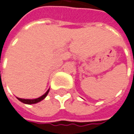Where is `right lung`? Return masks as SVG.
I'll return each mask as SVG.
<instances>
[{
  "instance_id": "add662e5",
  "label": "right lung",
  "mask_w": 134,
  "mask_h": 134,
  "mask_svg": "<svg viewBox=\"0 0 134 134\" xmlns=\"http://www.w3.org/2000/svg\"><path fill=\"white\" fill-rule=\"evenodd\" d=\"M49 91H50V89L47 90L46 92L44 93V94L41 97H40L38 98H37V99H21V98H19V97H17V99H19V101H21V102H23L24 104H28V105H31V104H35V103H37V102H40L42 101V99H44L45 97H46V96L47 95V94L49 92Z\"/></svg>"
}]
</instances>
